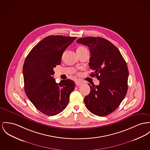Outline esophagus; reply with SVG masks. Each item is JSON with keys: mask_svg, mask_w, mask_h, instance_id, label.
Instances as JSON below:
<instances>
[{"mask_svg": "<svg viewBox=\"0 0 150 150\" xmlns=\"http://www.w3.org/2000/svg\"><path fill=\"white\" fill-rule=\"evenodd\" d=\"M83 83L81 82V81H76V85L77 86H79L80 85H81Z\"/></svg>", "mask_w": 150, "mask_h": 150, "instance_id": "34e87169", "label": "esophagus"}]
</instances>
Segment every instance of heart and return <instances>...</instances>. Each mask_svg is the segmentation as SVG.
<instances>
[{
    "label": "heart",
    "mask_w": 150,
    "mask_h": 150,
    "mask_svg": "<svg viewBox=\"0 0 150 150\" xmlns=\"http://www.w3.org/2000/svg\"><path fill=\"white\" fill-rule=\"evenodd\" d=\"M86 48H85V47H79V48H78L77 50H86Z\"/></svg>",
    "instance_id": "1"
}]
</instances>
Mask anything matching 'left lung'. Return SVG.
I'll return each mask as SVG.
<instances>
[{
    "mask_svg": "<svg viewBox=\"0 0 150 150\" xmlns=\"http://www.w3.org/2000/svg\"><path fill=\"white\" fill-rule=\"evenodd\" d=\"M77 42L86 45L90 52V76L100 80L90 86L84 98L86 108L94 115L104 117L116 110L125 98L127 89L129 70L119 50L109 40L99 37L80 38Z\"/></svg>",
    "mask_w": 150,
    "mask_h": 150,
    "instance_id": "obj_1",
    "label": "left lung"
}]
</instances>
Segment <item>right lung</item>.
Segmentation results:
<instances>
[{
	"mask_svg": "<svg viewBox=\"0 0 150 150\" xmlns=\"http://www.w3.org/2000/svg\"><path fill=\"white\" fill-rule=\"evenodd\" d=\"M77 37L49 36L36 44L27 56L23 68L24 90L35 108L43 114L53 116L68 105L74 89L73 80L56 83L53 68L60 65L63 52Z\"/></svg>",
	"mask_w": 150,
	"mask_h": 150,
	"instance_id": "add662e5",
	"label": "right lung"
}]
</instances>
